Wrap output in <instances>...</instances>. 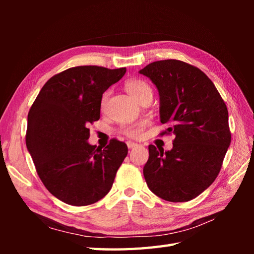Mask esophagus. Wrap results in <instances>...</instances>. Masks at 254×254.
Instances as JSON below:
<instances>
[{
	"label": "esophagus",
	"mask_w": 254,
	"mask_h": 254,
	"mask_svg": "<svg viewBox=\"0 0 254 254\" xmlns=\"http://www.w3.org/2000/svg\"><path fill=\"white\" fill-rule=\"evenodd\" d=\"M136 146H138V144H137V143H134V142H127V147L130 148V149H132V148H134V147H136Z\"/></svg>",
	"instance_id": "obj_1"
}]
</instances>
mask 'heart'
Wrapping results in <instances>:
<instances>
[{"label":"heart","mask_w":254,"mask_h":254,"mask_svg":"<svg viewBox=\"0 0 254 254\" xmlns=\"http://www.w3.org/2000/svg\"><path fill=\"white\" fill-rule=\"evenodd\" d=\"M126 89L128 94L137 100L142 99L143 97L146 95H153V89L149 86V84L141 78H131L127 80ZM108 96H109V91H106V93L102 95L101 102H100L101 108L105 107L106 102L108 100ZM147 124H148V120L144 119V120L138 121L137 123L133 124V126L123 127L121 128V132L124 134V135H127L131 138H137L142 135L143 130Z\"/></svg>","instance_id":"obj_1"}]
</instances>
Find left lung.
<instances>
[{
  "label": "left lung",
  "mask_w": 254,
  "mask_h": 254,
  "mask_svg": "<svg viewBox=\"0 0 254 254\" xmlns=\"http://www.w3.org/2000/svg\"><path fill=\"white\" fill-rule=\"evenodd\" d=\"M139 73L149 77L160 97V122L174 134L171 150L149 145L143 174L149 190L165 201L187 202L216 179L231 133L228 110L207 75L179 60L148 64Z\"/></svg>",
  "instance_id": "1"
}]
</instances>
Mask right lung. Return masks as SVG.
Here are the masks:
<instances>
[{"mask_svg": "<svg viewBox=\"0 0 254 254\" xmlns=\"http://www.w3.org/2000/svg\"><path fill=\"white\" fill-rule=\"evenodd\" d=\"M127 68L83 65L52 76L28 112L26 146L47 190L74 205L98 202L115 181L127 146L117 138L105 148L89 145L88 126L100 118L102 94Z\"/></svg>", "mask_w": 254, "mask_h": 254, "instance_id": "add662e5", "label": "right lung"}]
</instances>
